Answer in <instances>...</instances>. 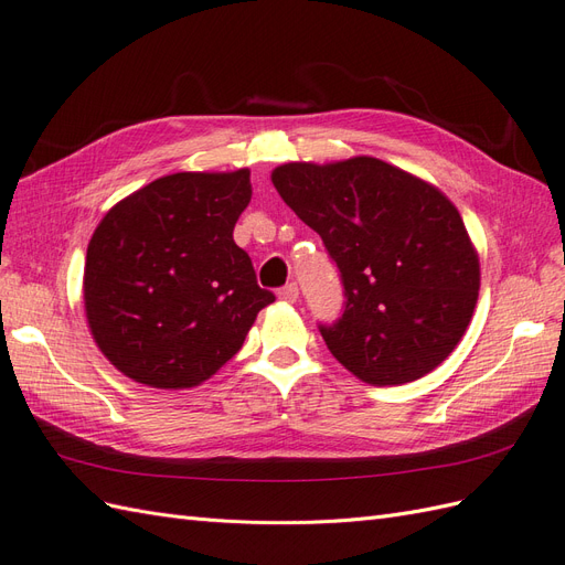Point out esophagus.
Masks as SVG:
<instances>
[{
	"label": "esophagus",
	"instance_id": "esophagus-1",
	"mask_svg": "<svg viewBox=\"0 0 565 565\" xmlns=\"http://www.w3.org/2000/svg\"><path fill=\"white\" fill-rule=\"evenodd\" d=\"M278 299H282V301H287V303H295V301L299 299V287H297V282H287L285 287H280V289H278Z\"/></svg>",
	"mask_w": 565,
	"mask_h": 565
}]
</instances>
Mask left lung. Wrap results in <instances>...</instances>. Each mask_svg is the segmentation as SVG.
Returning <instances> with one entry per match:
<instances>
[{
  "label": "left lung",
  "instance_id": "1",
  "mask_svg": "<svg viewBox=\"0 0 565 565\" xmlns=\"http://www.w3.org/2000/svg\"><path fill=\"white\" fill-rule=\"evenodd\" d=\"M270 179L339 268L344 311L318 324L337 361L367 384L413 382L446 361L481 285L455 204L377 158L289 162Z\"/></svg>",
  "mask_w": 565,
  "mask_h": 565
}]
</instances>
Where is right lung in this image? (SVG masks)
<instances>
[{
  "instance_id": "1",
  "label": "right lung",
  "mask_w": 565,
  "mask_h": 565,
  "mask_svg": "<svg viewBox=\"0 0 565 565\" xmlns=\"http://www.w3.org/2000/svg\"><path fill=\"white\" fill-rule=\"evenodd\" d=\"M249 198V169L179 172L117 202L94 231L84 309L98 349L129 380L198 386L276 301L233 241Z\"/></svg>"
}]
</instances>
